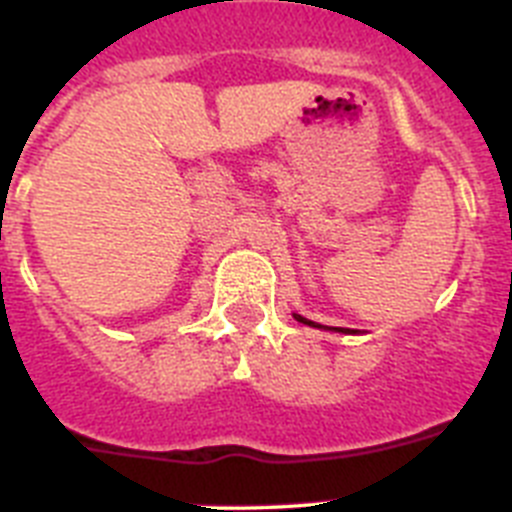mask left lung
Returning <instances> with one entry per match:
<instances>
[{"instance_id": "1", "label": "left lung", "mask_w": 512, "mask_h": 512, "mask_svg": "<svg viewBox=\"0 0 512 512\" xmlns=\"http://www.w3.org/2000/svg\"><path fill=\"white\" fill-rule=\"evenodd\" d=\"M297 320H300V323H307V325H312V320H305V318H302V315H297Z\"/></svg>"}]
</instances>
